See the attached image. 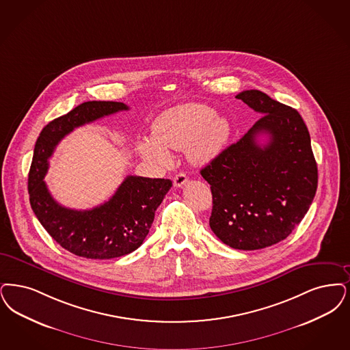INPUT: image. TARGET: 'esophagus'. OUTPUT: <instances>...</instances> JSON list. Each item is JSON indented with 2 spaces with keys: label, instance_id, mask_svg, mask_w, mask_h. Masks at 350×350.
Segmentation results:
<instances>
[{
  "label": "esophagus",
  "instance_id": "obj_1",
  "mask_svg": "<svg viewBox=\"0 0 350 350\" xmlns=\"http://www.w3.org/2000/svg\"><path fill=\"white\" fill-rule=\"evenodd\" d=\"M186 182H187V177H186V174L182 173V172L177 173V174L174 176V178H173V183H174L176 187H182Z\"/></svg>",
  "mask_w": 350,
  "mask_h": 350
}]
</instances>
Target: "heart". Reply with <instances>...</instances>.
<instances>
[{
    "label": "heart",
    "instance_id": "heart-1",
    "mask_svg": "<svg viewBox=\"0 0 350 350\" xmlns=\"http://www.w3.org/2000/svg\"><path fill=\"white\" fill-rule=\"evenodd\" d=\"M230 137L229 121L204 104H183L161 113L151 127V139L138 142L140 156L156 165H167L170 151L187 148L194 164L212 161Z\"/></svg>",
    "mask_w": 350,
    "mask_h": 350
}]
</instances>
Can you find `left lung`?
I'll list each match as a JSON object with an SVG mask.
<instances>
[{"label":"left lung","mask_w":350,"mask_h":350,"mask_svg":"<svg viewBox=\"0 0 350 350\" xmlns=\"http://www.w3.org/2000/svg\"><path fill=\"white\" fill-rule=\"evenodd\" d=\"M236 98L262 117L200 170L211 185L212 232L238 250H258L288 237L318 187V167L301 114L258 90ZM267 135L266 145L257 137Z\"/></svg>","instance_id":"8db88e82"}]
</instances>
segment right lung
<instances>
[{"label": "right lung", "instance_id": "obj_1", "mask_svg": "<svg viewBox=\"0 0 350 350\" xmlns=\"http://www.w3.org/2000/svg\"><path fill=\"white\" fill-rule=\"evenodd\" d=\"M127 109L117 101H85L51 121L35 144L28 173L31 208L59 246L82 258L113 259L137 250L154 223V211L172 187L165 178L129 176L109 200L84 211L62 207L51 196L44 177L59 140L75 127Z\"/></svg>", "mask_w": 350, "mask_h": 350}]
</instances>
